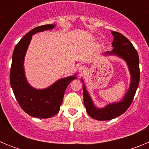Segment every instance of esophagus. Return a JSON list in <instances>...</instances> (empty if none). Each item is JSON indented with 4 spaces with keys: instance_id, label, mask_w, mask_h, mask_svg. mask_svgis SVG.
<instances>
[{
    "instance_id": "obj_1",
    "label": "esophagus",
    "mask_w": 149,
    "mask_h": 149,
    "mask_svg": "<svg viewBox=\"0 0 149 149\" xmlns=\"http://www.w3.org/2000/svg\"><path fill=\"white\" fill-rule=\"evenodd\" d=\"M86 71V68L84 65H81L78 67V72L80 74H84Z\"/></svg>"
}]
</instances>
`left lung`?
Masks as SVG:
<instances>
[{
    "mask_svg": "<svg viewBox=\"0 0 149 149\" xmlns=\"http://www.w3.org/2000/svg\"><path fill=\"white\" fill-rule=\"evenodd\" d=\"M111 33L114 37L112 43L113 49L111 51H106L104 55H116L126 62L129 72L131 73V84L122 101L109 104L103 108H98L94 104L90 95L86 91L85 85L83 84L84 104L86 112L92 118L99 121L110 120L123 114L132 103L139 82V60L137 51L131 42L120 33L116 31H111ZM81 81H83L82 79Z\"/></svg>",
    "mask_w": 149,
    "mask_h": 149,
    "instance_id": "8db88e82",
    "label": "left lung"
}]
</instances>
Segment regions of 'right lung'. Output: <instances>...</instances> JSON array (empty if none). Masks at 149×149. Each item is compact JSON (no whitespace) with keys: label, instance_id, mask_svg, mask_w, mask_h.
Segmentation results:
<instances>
[{"label":"right lung","instance_id":"1","mask_svg":"<svg viewBox=\"0 0 149 149\" xmlns=\"http://www.w3.org/2000/svg\"><path fill=\"white\" fill-rule=\"evenodd\" d=\"M54 27V24H46L29 31L16 45L13 54L10 80L13 93L24 111L31 116L40 119L51 118L58 113L67 86L77 77L74 74L60 79L43 89H35L27 81L24 61L32 36L38 32L52 30Z\"/></svg>","mask_w":149,"mask_h":149}]
</instances>
